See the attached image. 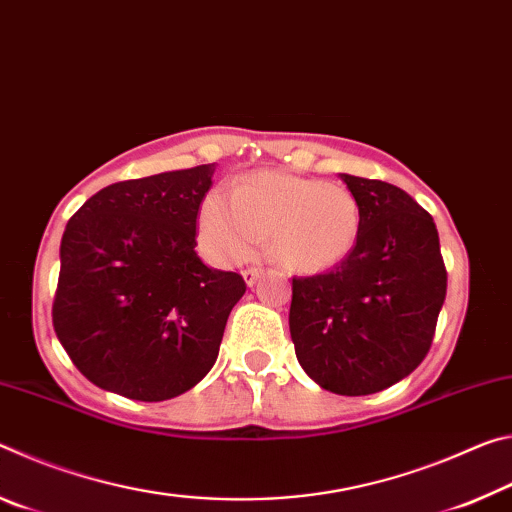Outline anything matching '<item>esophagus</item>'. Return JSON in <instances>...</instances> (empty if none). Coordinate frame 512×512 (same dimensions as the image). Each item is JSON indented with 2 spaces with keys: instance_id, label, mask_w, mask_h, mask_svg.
Wrapping results in <instances>:
<instances>
[{
  "instance_id": "obj_1",
  "label": "esophagus",
  "mask_w": 512,
  "mask_h": 512,
  "mask_svg": "<svg viewBox=\"0 0 512 512\" xmlns=\"http://www.w3.org/2000/svg\"><path fill=\"white\" fill-rule=\"evenodd\" d=\"M241 275H244V280H246L248 287H253V284L259 280V275H262V268H255V266H250V268H246V271L241 273Z\"/></svg>"
}]
</instances>
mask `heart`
I'll return each mask as SVG.
<instances>
[{
  "label": "heart",
  "mask_w": 512,
  "mask_h": 512,
  "mask_svg": "<svg viewBox=\"0 0 512 512\" xmlns=\"http://www.w3.org/2000/svg\"><path fill=\"white\" fill-rule=\"evenodd\" d=\"M198 235L216 262L253 257L262 241L293 273H323L357 246L361 207L341 183H320L280 171H255L230 196L210 192L198 212Z\"/></svg>",
  "instance_id": "b5f03b06"
}]
</instances>
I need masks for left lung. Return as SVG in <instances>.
Wrapping results in <instances>:
<instances>
[{
    "mask_svg": "<svg viewBox=\"0 0 512 512\" xmlns=\"http://www.w3.org/2000/svg\"><path fill=\"white\" fill-rule=\"evenodd\" d=\"M361 235L329 273L293 277L291 341L307 375L336 395L397 384L431 348L447 271L431 214L404 189L341 173Z\"/></svg>",
    "mask_w": 512,
    "mask_h": 512,
    "instance_id": "1",
    "label": "left lung"
}]
</instances>
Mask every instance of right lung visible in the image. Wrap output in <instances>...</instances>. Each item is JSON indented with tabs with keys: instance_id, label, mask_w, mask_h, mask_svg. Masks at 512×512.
Instances as JSON below:
<instances>
[{
	"instance_id": "1",
	"label": "right lung",
	"mask_w": 512,
	"mask_h": 512,
	"mask_svg": "<svg viewBox=\"0 0 512 512\" xmlns=\"http://www.w3.org/2000/svg\"><path fill=\"white\" fill-rule=\"evenodd\" d=\"M216 164L103 187L60 241L54 329L103 391L140 402L183 395L219 357L239 273L196 255V219Z\"/></svg>"
}]
</instances>
